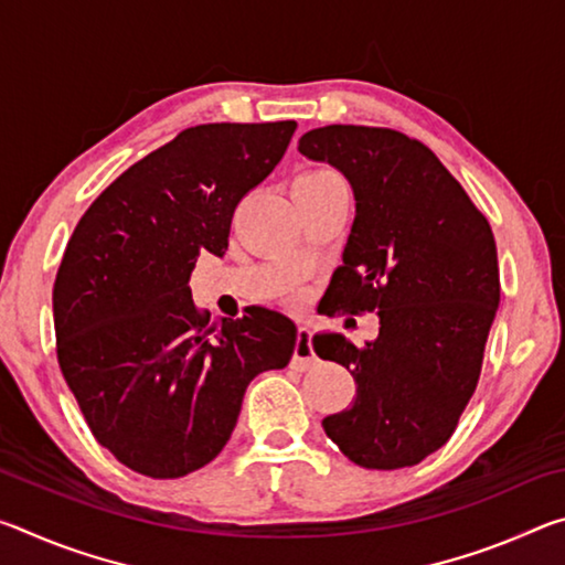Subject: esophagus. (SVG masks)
<instances>
[{"mask_svg":"<svg viewBox=\"0 0 565 565\" xmlns=\"http://www.w3.org/2000/svg\"><path fill=\"white\" fill-rule=\"evenodd\" d=\"M317 361V353L311 349V327L309 323H301L299 333H296V347H294V369H309L311 363Z\"/></svg>","mask_w":565,"mask_h":565,"instance_id":"34e87169","label":"esophagus"}]
</instances>
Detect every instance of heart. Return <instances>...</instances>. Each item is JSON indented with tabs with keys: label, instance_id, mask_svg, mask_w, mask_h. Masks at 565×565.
<instances>
[{
	"label": "heart",
	"instance_id": "1",
	"mask_svg": "<svg viewBox=\"0 0 565 565\" xmlns=\"http://www.w3.org/2000/svg\"><path fill=\"white\" fill-rule=\"evenodd\" d=\"M299 179H339L337 174H333L331 169H309V171H303V174L299 177Z\"/></svg>",
	"mask_w": 565,
	"mask_h": 565
}]
</instances>
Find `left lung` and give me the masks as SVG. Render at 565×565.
Returning <instances> with one entry per match:
<instances>
[{
	"label": "left lung",
	"mask_w": 565,
	"mask_h": 565,
	"mask_svg": "<svg viewBox=\"0 0 565 565\" xmlns=\"http://www.w3.org/2000/svg\"><path fill=\"white\" fill-rule=\"evenodd\" d=\"M311 161L349 179L356 199L327 311H376L363 347L323 331L321 359L351 371L356 396L321 420L349 461L416 466L456 431L481 374L501 284L493 232L428 147L379 127L331 124L299 139Z\"/></svg>",
	"instance_id": "left-lung-1"
}]
</instances>
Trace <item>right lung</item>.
<instances>
[{"label":"right lung","mask_w":565,"mask_h":565,"mask_svg":"<svg viewBox=\"0 0 565 565\" xmlns=\"http://www.w3.org/2000/svg\"><path fill=\"white\" fill-rule=\"evenodd\" d=\"M296 121L199 124L131 164L76 224L54 281L56 356L97 441L131 471L214 461L256 374L284 369L296 323L269 306L209 319L189 279L226 254L236 204L271 174Z\"/></svg>","instance_id":"obj_1"}]
</instances>
